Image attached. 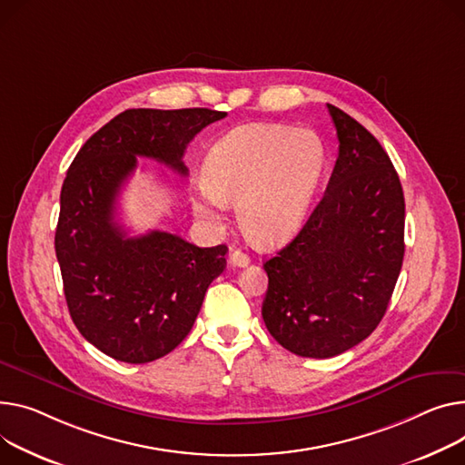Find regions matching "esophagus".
<instances>
[{
    "label": "esophagus",
    "mask_w": 465,
    "mask_h": 465,
    "mask_svg": "<svg viewBox=\"0 0 465 465\" xmlns=\"http://www.w3.org/2000/svg\"><path fill=\"white\" fill-rule=\"evenodd\" d=\"M230 265L232 267H246L249 265V262H251V258L246 256L242 251H232V254H230Z\"/></svg>",
    "instance_id": "obj_1"
}]
</instances>
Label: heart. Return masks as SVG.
Returning <instances> with one entry per match:
<instances>
[{
    "label": "heart",
    "mask_w": 465,
    "mask_h": 465,
    "mask_svg": "<svg viewBox=\"0 0 465 465\" xmlns=\"http://www.w3.org/2000/svg\"><path fill=\"white\" fill-rule=\"evenodd\" d=\"M325 163L322 140L306 129L278 123L233 129L207 154L194 213L221 223L224 205H235L244 237L262 249L276 246L302 224Z\"/></svg>",
    "instance_id": "heart-1"
}]
</instances>
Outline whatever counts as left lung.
Wrapping results in <instances>:
<instances>
[{"label":"left lung","instance_id":"8db88e82","mask_svg":"<svg viewBox=\"0 0 465 465\" xmlns=\"http://www.w3.org/2000/svg\"><path fill=\"white\" fill-rule=\"evenodd\" d=\"M327 108L340 143L327 189L295 239L263 263L267 331L312 359L372 334L404 260L406 203L389 154L359 121Z\"/></svg>","mask_w":465,"mask_h":465}]
</instances>
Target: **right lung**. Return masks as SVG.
<instances>
[{"instance_id":"add662e5","label":"right lung","mask_w":465,"mask_h":465,"mask_svg":"<svg viewBox=\"0 0 465 465\" xmlns=\"http://www.w3.org/2000/svg\"><path fill=\"white\" fill-rule=\"evenodd\" d=\"M226 112L134 108L115 115L78 151L61 187L55 256L76 329L108 357L131 364L175 350L196 322L228 246L211 249L153 230L129 237L115 200L136 168L154 159L187 175L191 140Z\"/></svg>"}]
</instances>
